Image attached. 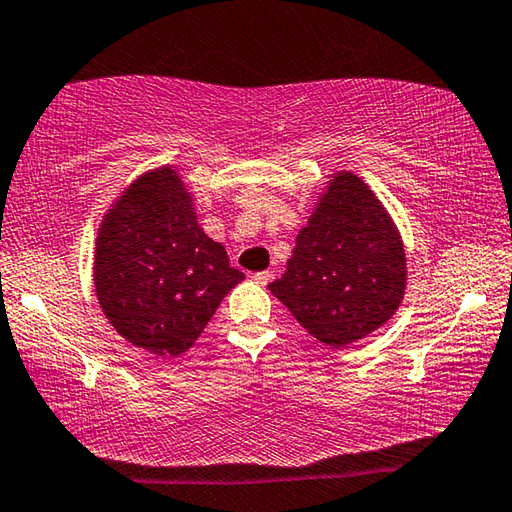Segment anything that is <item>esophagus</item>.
Segmentation results:
<instances>
[{
	"mask_svg": "<svg viewBox=\"0 0 512 512\" xmlns=\"http://www.w3.org/2000/svg\"><path fill=\"white\" fill-rule=\"evenodd\" d=\"M253 280H255L257 284H262V287H264V284H268V282L273 280V271H259V273H253Z\"/></svg>",
	"mask_w": 512,
	"mask_h": 512,
	"instance_id": "esophagus-1",
	"label": "esophagus"
}]
</instances>
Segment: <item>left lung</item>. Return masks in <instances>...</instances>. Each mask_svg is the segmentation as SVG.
I'll use <instances>...</instances> for the list:
<instances>
[{"instance_id":"left-lung-1","label":"left lung","mask_w":512,"mask_h":512,"mask_svg":"<svg viewBox=\"0 0 512 512\" xmlns=\"http://www.w3.org/2000/svg\"><path fill=\"white\" fill-rule=\"evenodd\" d=\"M273 296L316 341L345 348L388 323L406 293V248L391 212L354 171H334L300 228Z\"/></svg>"}]
</instances>
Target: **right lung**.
Returning <instances> with one entry per match:
<instances>
[{"mask_svg":"<svg viewBox=\"0 0 512 512\" xmlns=\"http://www.w3.org/2000/svg\"><path fill=\"white\" fill-rule=\"evenodd\" d=\"M94 291L108 323L135 348L187 352L244 273L203 232L196 198L173 164L128 183L94 241Z\"/></svg>","mask_w":512,"mask_h":512,"instance_id":"right-lung-1","label":"right lung"}]
</instances>
